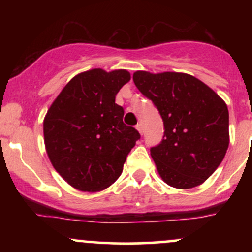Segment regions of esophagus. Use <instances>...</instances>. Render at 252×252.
<instances>
[{
	"label": "esophagus",
	"mask_w": 252,
	"mask_h": 252,
	"mask_svg": "<svg viewBox=\"0 0 252 252\" xmlns=\"http://www.w3.org/2000/svg\"><path fill=\"white\" fill-rule=\"evenodd\" d=\"M136 129H137L138 131H140V134H141V135L143 134V126H142V124H141V123H137V124H136Z\"/></svg>",
	"instance_id": "1"
}]
</instances>
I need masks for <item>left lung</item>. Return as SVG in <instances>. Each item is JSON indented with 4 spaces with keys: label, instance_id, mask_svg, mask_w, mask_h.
Returning a JSON list of instances; mask_svg holds the SVG:
<instances>
[{
    "label": "left lung",
    "instance_id": "8db88e82",
    "mask_svg": "<svg viewBox=\"0 0 252 252\" xmlns=\"http://www.w3.org/2000/svg\"><path fill=\"white\" fill-rule=\"evenodd\" d=\"M132 79L163 121L162 140L150 148L158 174L175 189L201 185L226 154V104L206 84L190 74L137 71Z\"/></svg>",
    "mask_w": 252,
    "mask_h": 252
}]
</instances>
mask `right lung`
<instances>
[{
	"label": "right lung",
	"instance_id": "1",
	"mask_svg": "<svg viewBox=\"0 0 252 252\" xmlns=\"http://www.w3.org/2000/svg\"><path fill=\"white\" fill-rule=\"evenodd\" d=\"M129 80L126 70L86 71L72 78L47 111L43 136L48 158L74 189L98 192L114 184L141 138L124 124V109L115 103Z\"/></svg>",
	"mask_w": 252,
	"mask_h": 252
}]
</instances>
